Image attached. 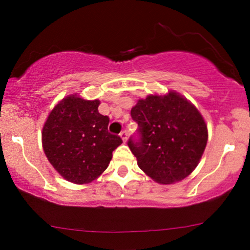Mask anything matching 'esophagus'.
Here are the masks:
<instances>
[{
  "label": "esophagus",
  "instance_id": "34e87169",
  "mask_svg": "<svg viewBox=\"0 0 250 250\" xmlns=\"http://www.w3.org/2000/svg\"><path fill=\"white\" fill-rule=\"evenodd\" d=\"M119 135H121V138H122L123 141H124V142L127 141V132H126V131H122L121 134H119Z\"/></svg>",
  "mask_w": 250,
  "mask_h": 250
}]
</instances>
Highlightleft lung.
Wrapping results in <instances>:
<instances>
[{
    "instance_id": "1",
    "label": "left lung",
    "mask_w": 250,
    "mask_h": 250,
    "mask_svg": "<svg viewBox=\"0 0 250 250\" xmlns=\"http://www.w3.org/2000/svg\"><path fill=\"white\" fill-rule=\"evenodd\" d=\"M139 138L127 145L138 165L153 181L175 183L192 173L206 148L207 125L198 109L174 91L148 95L131 110Z\"/></svg>"
}]
</instances>
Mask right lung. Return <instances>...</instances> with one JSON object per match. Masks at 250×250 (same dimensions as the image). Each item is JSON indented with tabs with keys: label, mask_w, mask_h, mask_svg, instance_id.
Wrapping results in <instances>:
<instances>
[{
	"label": "right lung",
	"mask_w": 250,
	"mask_h": 250,
	"mask_svg": "<svg viewBox=\"0 0 250 250\" xmlns=\"http://www.w3.org/2000/svg\"><path fill=\"white\" fill-rule=\"evenodd\" d=\"M100 101L69 95L50 112L43 126L45 156L64 180L90 183L104 172L121 136L108 132L109 117L98 110Z\"/></svg>",
	"instance_id": "obj_1"
}]
</instances>
